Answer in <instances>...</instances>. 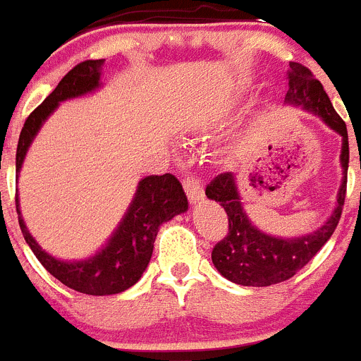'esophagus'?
I'll list each match as a JSON object with an SVG mask.
<instances>
[{"label":"esophagus","mask_w":361,"mask_h":361,"mask_svg":"<svg viewBox=\"0 0 361 361\" xmlns=\"http://www.w3.org/2000/svg\"><path fill=\"white\" fill-rule=\"evenodd\" d=\"M184 190H186V195L191 202H197V200H200L204 197L202 180L193 173H188L184 177Z\"/></svg>","instance_id":"obj_1"}]
</instances>
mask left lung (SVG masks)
Instances as JSON below:
<instances>
[{"mask_svg":"<svg viewBox=\"0 0 361 361\" xmlns=\"http://www.w3.org/2000/svg\"><path fill=\"white\" fill-rule=\"evenodd\" d=\"M288 85L290 87L284 97L286 104L308 109L342 135L340 163L343 168V178L336 200L338 206L329 220L312 234L292 238V240L274 238L257 231L250 224L241 207L234 175L231 171L216 175L206 186V195L207 198L216 200L220 206H224L229 220V229L226 236L213 247L211 259L226 279L243 286H270L295 276L304 264H308L315 257V254L335 233L345 202L347 168H349V140H347L345 121L336 114L322 84L313 77V73L306 66L290 62Z\"/></svg>","mask_w":361,"mask_h":361,"instance_id":"left-lung-1","label":"left lung"}]
</instances>
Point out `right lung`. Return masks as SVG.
Wrapping results in <instances>:
<instances>
[{
  "instance_id": "add662e5",
  "label": "right lung",
  "mask_w": 361,
  "mask_h": 361,
  "mask_svg": "<svg viewBox=\"0 0 361 361\" xmlns=\"http://www.w3.org/2000/svg\"><path fill=\"white\" fill-rule=\"evenodd\" d=\"M104 62V59H100V61H84L75 66L59 82L51 94L35 111H32L19 135L16 171L21 168L26 150L41 128L42 121L57 109V105L68 98L82 97L85 92L94 91L100 85ZM16 209L26 243L55 279L66 284L68 288L87 295H114L125 292L140 281L150 263L159 226L163 221L171 220L175 214L184 213L188 209V197L183 190V184L178 183L175 175L164 173L145 177L137 186L127 214L105 249H102L97 256L77 263L55 259L46 254L26 229L19 211L18 197H16Z\"/></svg>"
}]
</instances>
